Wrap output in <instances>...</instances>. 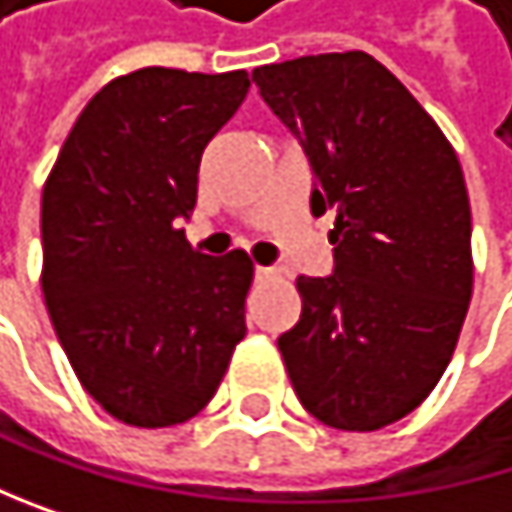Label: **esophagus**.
I'll list each match as a JSON object with an SVG mask.
<instances>
[{
    "label": "esophagus",
    "mask_w": 512,
    "mask_h": 512,
    "mask_svg": "<svg viewBox=\"0 0 512 512\" xmlns=\"http://www.w3.org/2000/svg\"><path fill=\"white\" fill-rule=\"evenodd\" d=\"M280 271L277 268H268V265H256V280H277Z\"/></svg>",
    "instance_id": "34e87169"
}]
</instances>
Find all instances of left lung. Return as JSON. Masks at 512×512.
I'll use <instances>...</instances> for the list:
<instances>
[{"label": "left lung", "mask_w": 512, "mask_h": 512, "mask_svg": "<svg viewBox=\"0 0 512 512\" xmlns=\"http://www.w3.org/2000/svg\"><path fill=\"white\" fill-rule=\"evenodd\" d=\"M311 164V213H336L332 274L299 277L277 339L299 403L339 430L409 415L443 378L473 293L470 201L455 149L363 51L253 69Z\"/></svg>", "instance_id": "8db88e82"}]
</instances>
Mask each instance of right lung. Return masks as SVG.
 Returning <instances> with one entry per match:
<instances>
[{
  "label": "right lung",
  "mask_w": 512,
  "mask_h": 512,
  "mask_svg": "<svg viewBox=\"0 0 512 512\" xmlns=\"http://www.w3.org/2000/svg\"><path fill=\"white\" fill-rule=\"evenodd\" d=\"M250 75L146 66L82 109L42 189V293L82 388L118 421L170 427L216 394L244 339L253 262L180 228L207 143Z\"/></svg>",
  "instance_id": "add662e5"
}]
</instances>
